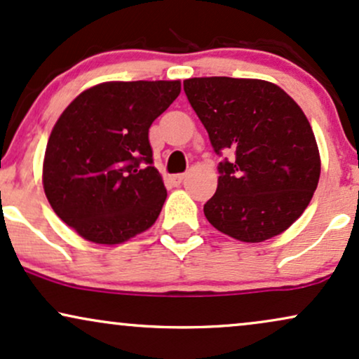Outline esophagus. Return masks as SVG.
Instances as JSON below:
<instances>
[{"label": "esophagus", "instance_id": "1", "mask_svg": "<svg viewBox=\"0 0 359 359\" xmlns=\"http://www.w3.org/2000/svg\"><path fill=\"white\" fill-rule=\"evenodd\" d=\"M185 177H187V174H177V175L172 177V180H174L175 184H180L185 179Z\"/></svg>", "mask_w": 359, "mask_h": 359}]
</instances>
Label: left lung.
<instances>
[{"mask_svg":"<svg viewBox=\"0 0 359 359\" xmlns=\"http://www.w3.org/2000/svg\"><path fill=\"white\" fill-rule=\"evenodd\" d=\"M189 103L209 133L219 163L217 191L204 214L224 234L262 243L280 234L309 205L321 161L301 107L278 85L204 76L184 81Z\"/></svg>","mask_w":359,"mask_h":359,"instance_id":"left-lung-1","label":"left lung"}]
</instances>
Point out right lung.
I'll use <instances>...</instances> for the list:
<instances>
[{
  "label": "right lung",
  "instance_id": "1",
  "mask_svg": "<svg viewBox=\"0 0 359 359\" xmlns=\"http://www.w3.org/2000/svg\"><path fill=\"white\" fill-rule=\"evenodd\" d=\"M180 81H107L81 92L56 120L43 162L55 214L95 244H120L154 226L167 197L149 128Z\"/></svg>",
  "mask_w": 359,
  "mask_h": 359
}]
</instances>
